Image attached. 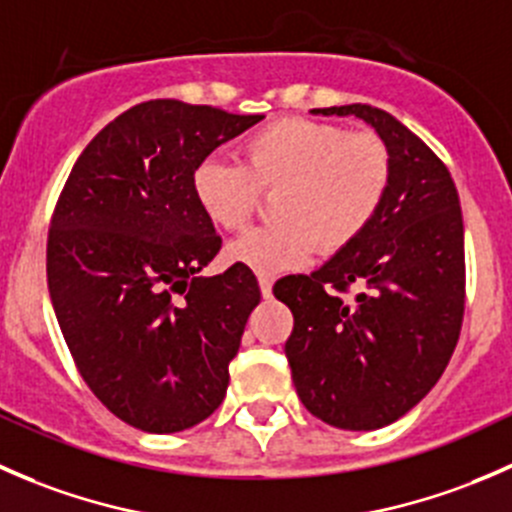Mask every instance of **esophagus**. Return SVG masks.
<instances>
[{
  "label": "esophagus",
  "instance_id": "esophagus-1",
  "mask_svg": "<svg viewBox=\"0 0 512 512\" xmlns=\"http://www.w3.org/2000/svg\"><path fill=\"white\" fill-rule=\"evenodd\" d=\"M257 282H260V292H262V297L270 299V297H272V285H275V282H272L270 277H265V275L257 277Z\"/></svg>",
  "mask_w": 512,
  "mask_h": 512
}]
</instances>
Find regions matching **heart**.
I'll use <instances>...</instances> for the list:
<instances>
[{
	"label": "heart",
	"instance_id": "obj_1",
	"mask_svg": "<svg viewBox=\"0 0 512 512\" xmlns=\"http://www.w3.org/2000/svg\"><path fill=\"white\" fill-rule=\"evenodd\" d=\"M389 183V148L376 133L314 118L267 123L242 141L240 163L210 156L193 173L195 200L223 230H240L262 193H275L277 223L252 227L225 250L227 262L265 277L307 265L317 247L352 245L379 215Z\"/></svg>",
	"mask_w": 512,
	"mask_h": 512
}]
</instances>
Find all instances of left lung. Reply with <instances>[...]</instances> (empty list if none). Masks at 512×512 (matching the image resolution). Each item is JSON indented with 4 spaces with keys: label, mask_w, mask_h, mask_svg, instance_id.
<instances>
[{
    "label": "left lung",
    "mask_w": 512,
    "mask_h": 512,
    "mask_svg": "<svg viewBox=\"0 0 512 512\" xmlns=\"http://www.w3.org/2000/svg\"><path fill=\"white\" fill-rule=\"evenodd\" d=\"M312 113L356 116L379 133L389 193L352 245L272 292L294 314L285 354L309 414L374 431L414 409L456 349L466 307L461 200L443 160L391 113L366 103ZM349 286L360 292L344 300Z\"/></svg>",
    "instance_id": "8db88e82"
}]
</instances>
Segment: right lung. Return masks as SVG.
<instances>
[{
	"label": "right lung",
	"instance_id": "right-lung-1",
	"mask_svg": "<svg viewBox=\"0 0 512 512\" xmlns=\"http://www.w3.org/2000/svg\"><path fill=\"white\" fill-rule=\"evenodd\" d=\"M262 118L138 103L84 148L61 190L46 242L51 304L76 369L128 426L185 431L223 404L260 287L240 265L198 277L223 240L193 173Z\"/></svg>",
	"mask_w": 512,
	"mask_h": 512
}]
</instances>
